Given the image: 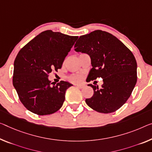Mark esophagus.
Wrapping results in <instances>:
<instances>
[{"mask_svg":"<svg viewBox=\"0 0 152 152\" xmlns=\"http://www.w3.org/2000/svg\"><path fill=\"white\" fill-rule=\"evenodd\" d=\"M75 86H77V87L79 88H84V86H85L83 84H76Z\"/></svg>","mask_w":152,"mask_h":152,"instance_id":"esophagus-1","label":"esophagus"}]
</instances>
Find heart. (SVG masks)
Listing matches in <instances>:
<instances>
[{
    "mask_svg": "<svg viewBox=\"0 0 152 152\" xmlns=\"http://www.w3.org/2000/svg\"><path fill=\"white\" fill-rule=\"evenodd\" d=\"M71 80L73 82H78L81 80V77L79 75H74L71 77Z\"/></svg>",
    "mask_w": 152,
    "mask_h": 152,
    "instance_id": "1",
    "label": "heart"
}]
</instances>
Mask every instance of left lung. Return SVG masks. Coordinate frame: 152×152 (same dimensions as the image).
<instances>
[{"label": "left lung", "instance_id": "obj_1", "mask_svg": "<svg viewBox=\"0 0 152 152\" xmlns=\"http://www.w3.org/2000/svg\"><path fill=\"white\" fill-rule=\"evenodd\" d=\"M75 51L87 53L91 58L88 82L98 77L103 81L100 89L88 84L94 94L86 99V104L103 113L120 109L130 96L137 80V64L131 51L113 34L100 30L79 37Z\"/></svg>", "mask_w": 152, "mask_h": 152}]
</instances>
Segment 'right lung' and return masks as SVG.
<instances>
[{
    "instance_id": "1",
    "label": "right lung",
    "mask_w": 152,
    "mask_h": 152,
    "mask_svg": "<svg viewBox=\"0 0 152 152\" xmlns=\"http://www.w3.org/2000/svg\"><path fill=\"white\" fill-rule=\"evenodd\" d=\"M78 37L45 30L28 42L14 61L13 85L28 110L39 115L61 108L66 90L73 85L61 81L52 86L48 75L61 69Z\"/></svg>"
}]
</instances>
